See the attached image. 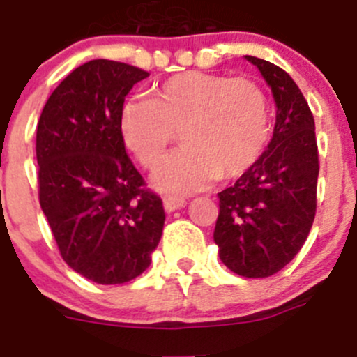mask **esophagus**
Listing matches in <instances>:
<instances>
[{"label":"esophagus","mask_w":357,"mask_h":357,"mask_svg":"<svg viewBox=\"0 0 357 357\" xmlns=\"http://www.w3.org/2000/svg\"><path fill=\"white\" fill-rule=\"evenodd\" d=\"M183 206H185V199L172 197V195H167V197H163V208H165L167 211H176Z\"/></svg>","instance_id":"obj_1"}]
</instances>
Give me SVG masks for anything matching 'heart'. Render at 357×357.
I'll list each match as a JSON object with an SVG mask.
<instances>
[{"instance_id":"heart-1","label":"heart","mask_w":357,"mask_h":357,"mask_svg":"<svg viewBox=\"0 0 357 357\" xmlns=\"http://www.w3.org/2000/svg\"><path fill=\"white\" fill-rule=\"evenodd\" d=\"M119 130L146 169L162 160L179 131L185 147L156 167L153 185L185 195L217 178H238L261 158L271 139V102L249 78L186 70L156 85L153 99L124 102Z\"/></svg>"}]
</instances>
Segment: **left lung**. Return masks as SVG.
Segmentation results:
<instances>
[{
  "mask_svg": "<svg viewBox=\"0 0 357 357\" xmlns=\"http://www.w3.org/2000/svg\"><path fill=\"white\" fill-rule=\"evenodd\" d=\"M245 59L272 89L274 135L261 158L218 194L213 240L234 274L268 278L295 258L313 226L319 147L313 114L290 75L266 60Z\"/></svg>",
  "mask_w": 357,
  "mask_h": 357,
  "instance_id": "1",
  "label": "left lung"
}]
</instances>
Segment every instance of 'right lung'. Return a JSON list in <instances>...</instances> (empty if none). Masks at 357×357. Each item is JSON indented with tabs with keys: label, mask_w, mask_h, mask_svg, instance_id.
I'll return each mask as SVG.
<instances>
[{
	"label": "right lung",
	"mask_w": 357,
	"mask_h": 357,
	"mask_svg": "<svg viewBox=\"0 0 357 357\" xmlns=\"http://www.w3.org/2000/svg\"><path fill=\"white\" fill-rule=\"evenodd\" d=\"M149 73L114 60L76 67L37 124L38 201L63 261L98 284L142 274L162 238L165 211L124 147L119 115Z\"/></svg>",
	"instance_id": "obj_1"
}]
</instances>
